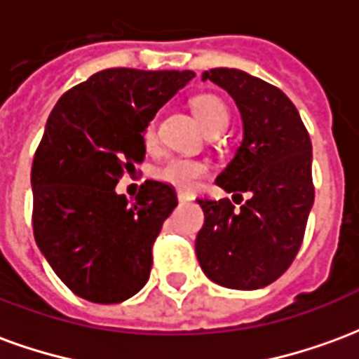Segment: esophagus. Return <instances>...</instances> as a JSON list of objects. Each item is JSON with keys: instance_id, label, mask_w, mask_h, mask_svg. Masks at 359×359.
Wrapping results in <instances>:
<instances>
[{"instance_id": "34e87169", "label": "esophagus", "mask_w": 359, "mask_h": 359, "mask_svg": "<svg viewBox=\"0 0 359 359\" xmlns=\"http://www.w3.org/2000/svg\"><path fill=\"white\" fill-rule=\"evenodd\" d=\"M177 198H179V202H180V203L190 202V200H192V198H190V196H188L187 192H179V194H177Z\"/></svg>"}]
</instances>
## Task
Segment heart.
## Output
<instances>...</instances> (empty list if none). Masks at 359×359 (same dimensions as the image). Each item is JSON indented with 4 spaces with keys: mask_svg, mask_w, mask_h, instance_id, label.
<instances>
[{
    "mask_svg": "<svg viewBox=\"0 0 359 359\" xmlns=\"http://www.w3.org/2000/svg\"><path fill=\"white\" fill-rule=\"evenodd\" d=\"M192 109L198 118V123L203 126V130L210 133H221L225 130L229 125V109H226L225 102L213 94H203L194 97L192 102ZM157 125L156 118H151L144 126V142L146 144H154L156 142ZM157 179L169 182L172 187L179 188H190L194 187L198 179H202L205 175V165L194 159H187V157H171L167 159L159 169L156 171Z\"/></svg>",
    "mask_w": 359,
    "mask_h": 359,
    "instance_id": "1",
    "label": "heart"
}]
</instances>
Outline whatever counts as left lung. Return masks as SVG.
<instances>
[{
    "label": "left lung",
    "mask_w": 359,
    "mask_h": 359,
    "mask_svg": "<svg viewBox=\"0 0 359 359\" xmlns=\"http://www.w3.org/2000/svg\"><path fill=\"white\" fill-rule=\"evenodd\" d=\"M202 81L226 90L241 111V146L215 182L248 200L238 210L226 198L198 200L205 221L196 256L213 283L256 290L277 280L302 246L313 205L311 142L294 103L269 82L225 67L203 71Z\"/></svg>",
    "instance_id": "obj_1"
}]
</instances>
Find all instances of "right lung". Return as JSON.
I'll list each match as a JSON object with an SVG mask.
<instances>
[{"label": "right lung", "instance_id": "right-lung-1", "mask_svg": "<svg viewBox=\"0 0 359 359\" xmlns=\"http://www.w3.org/2000/svg\"><path fill=\"white\" fill-rule=\"evenodd\" d=\"M194 76L105 69L61 95L48 117L30 175L34 238L84 300L118 304L148 283L151 246L177 196L146 180L130 202L115 187L146 157V123Z\"/></svg>", "mask_w": 359, "mask_h": 359}]
</instances>
